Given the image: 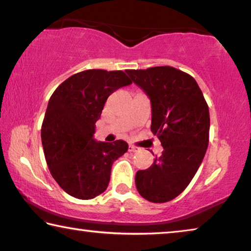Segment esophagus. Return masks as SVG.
<instances>
[{"instance_id":"obj_1","label":"esophagus","mask_w":251,"mask_h":251,"mask_svg":"<svg viewBox=\"0 0 251 251\" xmlns=\"http://www.w3.org/2000/svg\"><path fill=\"white\" fill-rule=\"evenodd\" d=\"M128 151H129V152H137V151H138V147H137V146H135V145H133V144H129Z\"/></svg>"}]
</instances>
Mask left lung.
Wrapping results in <instances>:
<instances>
[{
  "mask_svg": "<svg viewBox=\"0 0 251 251\" xmlns=\"http://www.w3.org/2000/svg\"><path fill=\"white\" fill-rule=\"evenodd\" d=\"M126 73L151 99V130L164 149L151 168L138 171L135 183L147 201L164 203L185 190L203 160L209 144V107L196 79L173 67Z\"/></svg>",
  "mask_w": 251,
  "mask_h": 251,
  "instance_id": "left-lung-1",
  "label": "left lung"
}]
</instances>
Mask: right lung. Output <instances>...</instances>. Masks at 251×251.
<instances>
[{
  "label": "right lung",
  "mask_w": 251,
  "mask_h": 251,
  "mask_svg": "<svg viewBox=\"0 0 251 251\" xmlns=\"http://www.w3.org/2000/svg\"><path fill=\"white\" fill-rule=\"evenodd\" d=\"M132 80L124 71L89 69L71 75L52 96L43 119L41 140L50 173L69 196L89 200L108 186L114 161L126 142L94 140L96 122L115 90Z\"/></svg>",
  "instance_id": "obj_1"
}]
</instances>
